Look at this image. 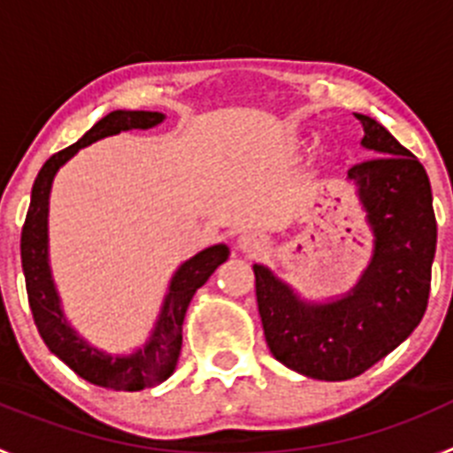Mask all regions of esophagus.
Returning a JSON list of instances; mask_svg holds the SVG:
<instances>
[{
    "label": "esophagus",
    "mask_w": 453,
    "mask_h": 453,
    "mask_svg": "<svg viewBox=\"0 0 453 453\" xmlns=\"http://www.w3.org/2000/svg\"><path fill=\"white\" fill-rule=\"evenodd\" d=\"M240 250L245 251V254H258V251L265 250V238L261 234H256V231H250V234H242L238 240Z\"/></svg>",
    "instance_id": "1"
}]
</instances>
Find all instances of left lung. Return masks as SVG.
I'll use <instances>...</instances> for the list:
<instances>
[{
  "label": "left lung",
  "instance_id": "1",
  "mask_svg": "<svg viewBox=\"0 0 453 453\" xmlns=\"http://www.w3.org/2000/svg\"><path fill=\"white\" fill-rule=\"evenodd\" d=\"M363 147L376 156L347 177L374 229V258L351 295L308 306L270 270L254 265L256 302L276 361L319 381H347L402 345L424 318L438 224L426 170L397 138L367 115Z\"/></svg>",
  "mask_w": 453,
  "mask_h": 453
}]
</instances>
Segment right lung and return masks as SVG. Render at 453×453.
I'll return each mask as SVG.
<instances>
[{
    "mask_svg": "<svg viewBox=\"0 0 453 453\" xmlns=\"http://www.w3.org/2000/svg\"><path fill=\"white\" fill-rule=\"evenodd\" d=\"M163 122L161 113L150 111H113L106 118L99 119L81 140L65 150L56 151L50 161L42 165L31 190V203L27 211V219L22 226V240H19V256H22L24 281H27V295L34 322L38 326L40 338L45 340L51 354H56L70 370L77 372L81 379L95 386L111 388V390L135 392L165 381L174 372L181 351V324L186 318L188 303L192 295L208 281L215 267L222 265L229 256L224 245L208 247L192 256L190 261L183 263L170 283V295L161 311V319L156 324L150 345L135 354L119 358V356H106L102 351L86 345L74 331L67 326L65 318L58 306V295L54 290L47 265V203H50V190L54 174L58 167L77 154L81 147L90 145L95 140L106 135L119 134L129 129H150L154 124Z\"/></svg>",
    "mask_w": 453,
    "mask_h": 453,
    "instance_id": "obj_1",
    "label": "right lung"
}]
</instances>
